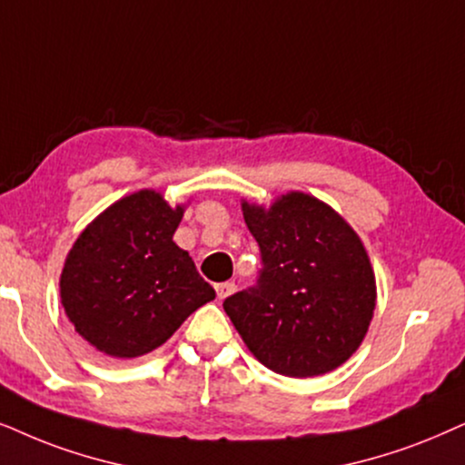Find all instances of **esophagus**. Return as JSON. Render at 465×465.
<instances>
[{"label": "esophagus", "instance_id": "1", "mask_svg": "<svg viewBox=\"0 0 465 465\" xmlns=\"http://www.w3.org/2000/svg\"><path fill=\"white\" fill-rule=\"evenodd\" d=\"M237 291V286H234V282H222V284L215 286V292H218V299L224 301L226 297H231V294Z\"/></svg>", "mask_w": 465, "mask_h": 465}]
</instances>
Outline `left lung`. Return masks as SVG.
I'll use <instances>...</instances> for the list:
<instances>
[{"label":"left lung","instance_id":"obj_1","mask_svg":"<svg viewBox=\"0 0 465 465\" xmlns=\"http://www.w3.org/2000/svg\"><path fill=\"white\" fill-rule=\"evenodd\" d=\"M241 207L262 269L254 286L224 301L228 318L271 371H333L357 352L376 307V277L359 234L303 192H288L269 209Z\"/></svg>","mask_w":465,"mask_h":465}]
</instances>
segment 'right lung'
Returning a JSON list of instances; mask_svg holds the SVG:
<instances>
[{
	"label": "right lung",
	"instance_id": "add662e5",
	"mask_svg": "<svg viewBox=\"0 0 465 465\" xmlns=\"http://www.w3.org/2000/svg\"><path fill=\"white\" fill-rule=\"evenodd\" d=\"M183 207L160 192L124 196L78 234L59 292L65 316L95 351L134 359L162 346L192 312L215 299L173 241Z\"/></svg>",
	"mask_w": 465,
	"mask_h": 465
}]
</instances>
